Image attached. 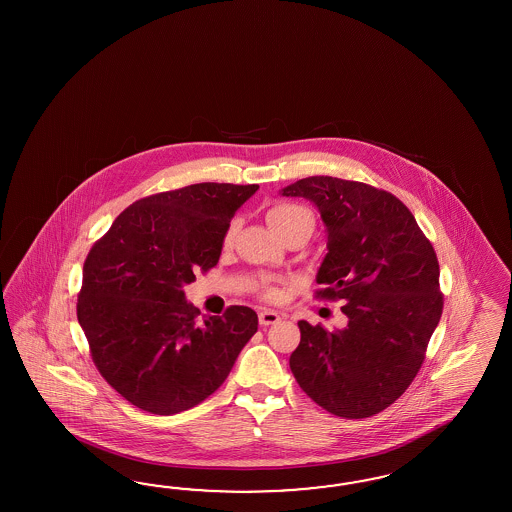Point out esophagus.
<instances>
[{"label": "esophagus", "instance_id": "34e87169", "mask_svg": "<svg viewBox=\"0 0 512 512\" xmlns=\"http://www.w3.org/2000/svg\"><path fill=\"white\" fill-rule=\"evenodd\" d=\"M259 323H261V326L276 325V323H279V315L276 311H259Z\"/></svg>", "mask_w": 512, "mask_h": 512}]
</instances>
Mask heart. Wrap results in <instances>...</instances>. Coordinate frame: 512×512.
Returning <instances> with one entry per match:
<instances>
[{
	"label": "heart",
	"instance_id": "1",
	"mask_svg": "<svg viewBox=\"0 0 512 512\" xmlns=\"http://www.w3.org/2000/svg\"><path fill=\"white\" fill-rule=\"evenodd\" d=\"M266 221H268L270 229L279 234L281 238L285 234L291 233V231H296V229H310V231H313V225H315V219L311 216L310 210H306L300 204H293V202H278V204L270 206L266 210ZM234 231H236V227H234V223H231L225 231V236H223L225 246H231ZM259 293L266 300H276L278 298V289L268 285V283H264Z\"/></svg>",
	"mask_w": 512,
	"mask_h": 512
}]
</instances>
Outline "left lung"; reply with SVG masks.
Masks as SVG:
<instances>
[{
  "mask_svg": "<svg viewBox=\"0 0 512 512\" xmlns=\"http://www.w3.org/2000/svg\"><path fill=\"white\" fill-rule=\"evenodd\" d=\"M310 199L328 242L315 298L345 302L349 323L326 332L300 321L289 358L300 388L328 413L366 419L396 402L419 373L443 313L432 242L398 197L332 176H310L283 189Z\"/></svg>",
  "mask_w": 512,
  "mask_h": 512,
  "instance_id": "8db88e82",
  "label": "left lung"
}]
</instances>
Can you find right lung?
<instances>
[{
    "label": "right lung",
    "mask_w": 512,
    "mask_h": 512,
    "mask_svg": "<svg viewBox=\"0 0 512 512\" xmlns=\"http://www.w3.org/2000/svg\"><path fill=\"white\" fill-rule=\"evenodd\" d=\"M259 189L202 182L127 206L82 268L77 317L93 364L125 400L176 415L223 385L257 332V313L229 306L199 321L184 283L216 266L234 212Z\"/></svg>",
    "instance_id": "1"
}]
</instances>
